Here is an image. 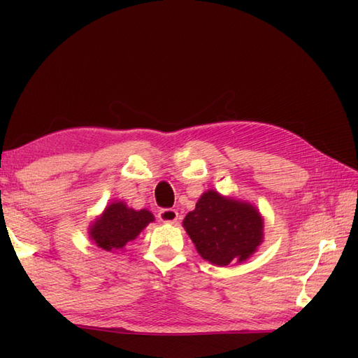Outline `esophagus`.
<instances>
[{
    "label": "esophagus",
    "instance_id": "obj_1",
    "mask_svg": "<svg viewBox=\"0 0 358 358\" xmlns=\"http://www.w3.org/2000/svg\"><path fill=\"white\" fill-rule=\"evenodd\" d=\"M158 220L163 223H175L178 220V212L175 209H162L158 212Z\"/></svg>",
    "mask_w": 358,
    "mask_h": 358
}]
</instances>
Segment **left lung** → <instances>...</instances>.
<instances>
[{
  "mask_svg": "<svg viewBox=\"0 0 358 358\" xmlns=\"http://www.w3.org/2000/svg\"><path fill=\"white\" fill-rule=\"evenodd\" d=\"M183 226L199 254L218 266L246 260L263 240V220L257 209L215 191L201 195Z\"/></svg>",
  "mask_w": 358,
  "mask_h": 358,
  "instance_id": "left-lung-1",
  "label": "left lung"
}]
</instances>
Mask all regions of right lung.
<instances>
[{
  "label": "right lung",
  "mask_w": 358,
  "mask_h": 358,
  "mask_svg": "<svg viewBox=\"0 0 358 358\" xmlns=\"http://www.w3.org/2000/svg\"><path fill=\"white\" fill-rule=\"evenodd\" d=\"M150 222H154V215L146 209L134 210L121 201L112 203L90 227V237L98 248L118 250L123 249L127 241L136 238Z\"/></svg>",
  "instance_id": "add662e5"
}]
</instances>
